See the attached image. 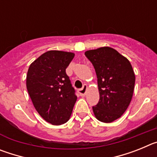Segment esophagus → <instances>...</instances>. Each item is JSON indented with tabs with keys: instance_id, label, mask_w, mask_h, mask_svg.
I'll list each match as a JSON object with an SVG mask.
<instances>
[{
	"instance_id": "1",
	"label": "esophagus",
	"mask_w": 157,
	"mask_h": 157,
	"mask_svg": "<svg viewBox=\"0 0 157 157\" xmlns=\"http://www.w3.org/2000/svg\"><path fill=\"white\" fill-rule=\"evenodd\" d=\"M86 90H87V86L86 85V84H84L83 86L82 87L81 89L78 90V94H79L81 96H85L86 92Z\"/></svg>"
}]
</instances>
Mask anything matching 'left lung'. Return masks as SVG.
I'll return each mask as SVG.
<instances>
[{
    "instance_id": "1",
    "label": "left lung",
    "mask_w": 157,
    "mask_h": 157,
    "mask_svg": "<svg viewBox=\"0 0 157 157\" xmlns=\"http://www.w3.org/2000/svg\"><path fill=\"white\" fill-rule=\"evenodd\" d=\"M85 55L95 69L100 99L93 106L96 118L112 123L125 112L134 93L135 75L126 57L110 47L89 50Z\"/></svg>"
}]
</instances>
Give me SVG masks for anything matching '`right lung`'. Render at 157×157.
<instances>
[{
    "label": "right lung",
    "instance_id": "obj_1",
    "mask_svg": "<svg viewBox=\"0 0 157 157\" xmlns=\"http://www.w3.org/2000/svg\"><path fill=\"white\" fill-rule=\"evenodd\" d=\"M75 54L52 50L30 64L27 88L40 116L52 125H61L70 118L77 100L75 90L66 74Z\"/></svg>",
    "mask_w": 157,
    "mask_h": 157
}]
</instances>
